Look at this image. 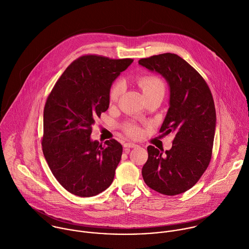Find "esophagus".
Masks as SVG:
<instances>
[{
    "instance_id": "1",
    "label": "esophagus",
    "mask_w": 249,
    "mask_h": 249,
    "mask_svg": "<svg viewBox=\"0 0 249 249\" xmlns=\"http://www.w3.org/2000/svg\"><path fill=\"white\" fill-rule=\"evenodd\" d=\"M137 144L134 143V142H126L124 143V147H127V148H133V147H136Z\"/></svg>"
}]
</instances>
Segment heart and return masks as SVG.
<instances>
[{
  "mask_svg": "<svg viewBox=\"0 0 249 249\" xmlns=\"http://www.w3.org/2000/svg\"><path fill=\"white\" fill-rule=\"evenodd\" d=\"M138 83L140 87L142 88L144 96L156 92V91H165V85L164 82L157 76H142L138 79ZM122 92V84L120 82H115L109 91V101L111 103H114L118 100L120 94ZM127 132L129 135L136 137L139 135L140 130L134 126V125H128L127 126Z\"/></svg>",
  "mask_w": 249,
  "mask_h": 249,
  "instance_id": "b5f03b06",
  "label": "heart"
}]
</instances>
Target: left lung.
Wrapping results in <instances>:
<instances>
[{"instance_id": "1", "label": "left lung", "mask_w": 249, "mask_h": 249, "mask_svg": "<svg viewBox=\"0 0 249 249\" xmlns=\"http://www.w3.org/2000/svg\"><path fill=\"white\" fill-rule=\"evenodd\" d=\"M139 64L167 81L169 109L160 132L175 134L170 150L147 147L142 178L161 194H181L198 182L210 164L216 128L213 98L200 73L177 54L151 56Z\"/></svg>"}]
</instances>
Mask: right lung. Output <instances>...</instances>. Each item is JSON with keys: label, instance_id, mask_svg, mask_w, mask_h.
Listing matches in <instances>:
<instances>
[{"label": "right lung", "instance_id": "obj_1", "mask_svg": "<svg viewBox=\"0 0 249 249\" xmlns=\"http://www.w3.org/2000/svg\"><path fill=\"white\" fill-rule=\"evenodd\" d=\"M132 63L82 56L66 69L47 98L42 152L55 178L73 195L96 196L113 181L122 145L115 140L102 144L90 136L95 120L109 107L113 81Z\"/></svg>", "mask_w": 249, "mask_h": 249}]
</instances>
